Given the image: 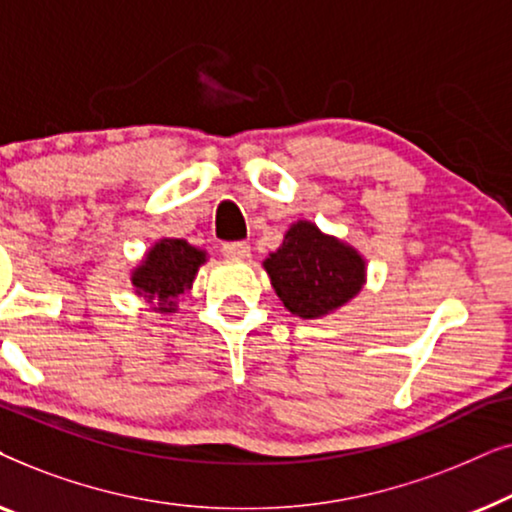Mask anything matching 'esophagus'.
I'll return each instance as SVG.
<instances>
[{"label": "esophagus", "mask_w": 512, "mask_h": 512, "mask_svg": "<svg viewBox=\"0 0 512 512\" xmlns=\"http://www.w3.org/2000/svg\"><path fill=\"white\" fill-rule=\"evenodd\" d=\"M223 256L230 258V261H242V258H249L251 247L247 242H226L221 247Z\"/></svg>", "instance_id": "34e87169"}]
</instances>
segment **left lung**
Instances as JSON below:
<instances>
[{
    "label": "left lung",
    "instance_id": "obj_1",
    "mask_svg": "<svg viewBox=\"0 0 512 512\" xmlns=\"http://www.w3.org/2000/svg\"><path fill=\"white\" fill-rule=\"evenodd\" d=\"M263 268L286 310L300 319L326 317L366 284V261L359 251L310 221L293 223Z\"/></svg>",
    "mask_w": 512,
    "mask_h": 512
}]
</instances>
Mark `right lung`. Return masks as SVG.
<instances>
[{
  "label": "right lung",
  "mask_w": 512,
  "mask_h": 512,
  "mask_svg": "<svg viewBox=\"0 0 512 512\" xmlns=\"http://www.w3.org/2000/svg\"><path fill=\"white\" fill-rule=\"evenodd\" d=\"M205 261L207 254L202 249L177 237H163L132 270V286L137 296L156 303V312H174L179 296L191 289L198 268Z\"/></svg>",
  "instance_id": "right-lung-1"
}]
</instances>
